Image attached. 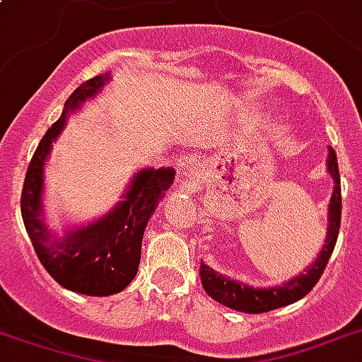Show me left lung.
I'll list each match as a JSON object with an SVG mask.
<instances>
[{"label":"left lung","mask_w":362,"mask_h":362,"mask_svg":"<svg viewBox=\"0 0 362 362\" xmlns=\"http://www.w3.org/2000/svg\"><path fill=\"white\" fill-rule=\"evenodd\" d=\"M328 173L334 178V193L328 205V233L325 247L321 255L317 258L308 272L288 281L286 285L279 288H255V286L241 285L235 281L226 279L224 275L212 272L211 267L205 266L201 262L199 277L203 283V288L211 298L216 302L224 303L231 310L243 311V313H266V311L277 310L283 305L296 302L303 298L308 292L317 285V281L321 279L322 272L328 264V258L334 250L338 231H340V218H341V187H340V173H338V161H336V151L330 148L328 150Z\"/></svg>","instance_id":"8db88e82"}]
</instances>
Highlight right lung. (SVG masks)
Here are the masks:
<instances>
[{
	"instance_id": "add662e5",
	"label": "right lung",
	"mask_w": 362,
	"mask_h": 362,
	"mask_svg": "<svg viewBox=\"0 0 362 362\" xmlns=\"http://www.w3.org/2000/svg\"><path fill=\"white\" fill-rule=\"evenodd\" d=\"M107 76H96L81 83L66 100L59 121L41 138L32 161L28 165L22 186L21 212L28 237L35 255L49 275L68 291L87 296H110L125 288L138 272L142 255V235L153 214L157 201L175 180L173 169L140 170L132 180L131 192L114 212L93 226L66 235L62 241H51L40 218L43 163L51 144L66 123V115L79 107L100 89Z\"/></svg>"
}]
</instances>
